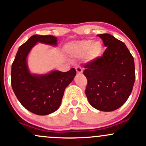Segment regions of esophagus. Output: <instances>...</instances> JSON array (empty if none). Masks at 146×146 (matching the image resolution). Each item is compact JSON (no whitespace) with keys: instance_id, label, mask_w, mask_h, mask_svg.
<instances>
[{"instance_id":"obj_1","label":"esophagus","mask_w":146,"mask_h":146,"mask_svg":"<svg viewBox=\"0 0 146 146\" xmlns=\"http://www.w3.org/2000/svg\"><path fill=\"white\" fill-rule=\"evenodd\" d=\"M76 70L78 74H80V73H82V68H81L80 66H77L76 67Z\"/></svg>"}]
</instances>
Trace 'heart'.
I'll return each mask as SVG.
<instances>
[{
	"label": "heart",
	"instance_id": "obj_1",
	"mask_svg": "<svg viewBox=\"0 0 146 146\" xmlns=\"http://www.w3.org/2000/svg\"><path fill=\"white\" fill-rule=\"evenodd\" d=\"M103 46L99 41H93L92 40L86 39L76 41L70 44L68 52L75 57H84L88 55L89 58L95 59L101 55Z\"/></svg>",
	"mask_w": 146,
	"mask_h": 146
}]
</instances>
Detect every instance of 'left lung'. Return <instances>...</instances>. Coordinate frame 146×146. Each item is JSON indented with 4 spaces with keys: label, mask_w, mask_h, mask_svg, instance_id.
I'll use <instances>...</instances> for the list:
<instances>
[{
    "label": "left lung",
    "mask_w": 146,
    "mask_h": 146,
    "mask_svg": "<svg viewBox=\"0 0 146 146\" xmlns=\"http://www.w3.org/2000/svg\"><path fill=\"white\" fill-rule=\"evenodd\" d=\"M107 48L84 65L85 94L93 107L112 111L121 107L132 93L135 80L134 61L123 41L110 34L98 35Z\"/></svg>",
    "instance_id": "1"
}]
</instances>
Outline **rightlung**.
<instances>
[{"label":"right lung","mask_w":146,"mask_h":146,"mask_svg":"<svg viewBox=\"0 0 146 146\" xmlns=\"http://www.w3.org/2000/svg\"><path fill=\"white\" fill-rule=\"evenodd\" d=\"M37 42L57 45L52 35H35L19 47L12 65L11 84L19 101L28 111L36 115H48L60 106L64 90L76 75L72 68L67 72L54 70L46 75H32L26 58Z\"/></svg>","instance_id":"obj_1"}]
</instances>
